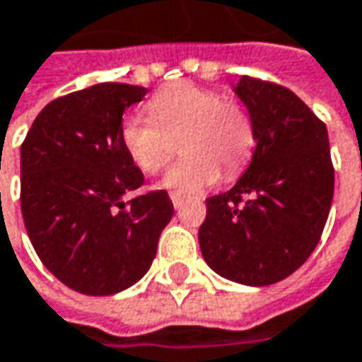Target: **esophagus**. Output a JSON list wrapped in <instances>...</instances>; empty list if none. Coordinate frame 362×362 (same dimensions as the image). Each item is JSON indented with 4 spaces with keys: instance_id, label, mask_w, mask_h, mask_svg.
I'll return each mask as SVG.
<instances>
[{
    "instance_id": "1",
    "label": "esophagus",
    "mask_w": 362,
    "mask_h": 362,
    "mask_svg": "<svg viewBox=\"0 0 362 362\" xmlns=\"http://www.w3.org/2000/svg\"><path fill=\"white\" fill-rule=\"evenodd\" d=\"M170 202H173V206H175V208H181V206H183V202H185V196H181V194L173 192V194H170Z\"/></svg>"
}]
</instances>
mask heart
Here are the masks:
<instances>
[{
	"mask_svg": "<svg viewBox=\"0 0 362 362\" xmlns=\"http://www.w3.org/2000/svg\"><path fill=\"white\" fill-rule=\"evenodd\" d=\"M148 116L127 114L120 144L129 160L146 175L160 173L181 139L185 158L173 166L162 185L177 194H202L225 177H238L254 156V120L238 100L196 83H175L148 102Z\"/></svg>",
	"mask_w": 362,
	"mask_h": 362,
	"instance_id": "obj_1",
	"label": "heart"
}]
</instances>
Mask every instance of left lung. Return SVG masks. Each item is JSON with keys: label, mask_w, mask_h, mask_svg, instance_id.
Here are the masks:
<instances>
[{"label": "left lung", "mask_w": 362, "mask_h": 362, "mask_svg": "<svg viewBox=\"0 0 362 362\" xmlns=\"http://www.w3.org/2000/svg\"><path fill=\"white\" fill-rule=\"evenodd\" d=\"M235 93L256 150L240 181L206 200L198 240L221 277L271 286L306 262L327 223L336 179L327 127L284 85L242 76Z\"/></svg>", "instance_id": "obj_1"}]
</instances>
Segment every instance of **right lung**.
Returning <instances> with one entry per match:
<instances>
[{
    "mask_svg": "<svg viewBox=\"0 0 362 362\" xmlns=\"http://www.w3.org/2000/svg\"><path fill=\"white\" fill-rule=\"evenodd\" d=\"M146 87L98 83L49 102L21 146V210L47 271L78 294L137 284L173 216L164 189L122 202L144 173L120 144V122Z\"/></svg>",
    "mask_w": 362,
    "mask_h": 362,
    "instance_id": "obj_1",
    "label": "right lung"
}]
</instances>
